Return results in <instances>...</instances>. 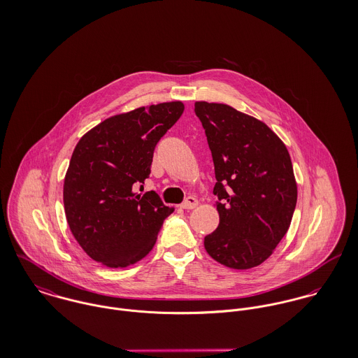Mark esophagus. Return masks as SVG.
<instances>
[{
	"label": "esophagus",
	"instance_id": "obj_1",
	"mask_svg": "<svg viewBox=\"0 0 358 358\" xmlns=\"http://www.w3.org/2000/svg\"><path fill=\"white\" fill-rule=\"evenodd\" d=\"M199 205V200L197 199H194V197H187L182 205H180V208H183V209H193V208H196Z\"/></svg>",
	"mask_w": 358,
	"mask_h": 358
}]
</instances>
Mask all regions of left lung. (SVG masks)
I'll use <instances>...</instances> for the list:
<instances>
[{
    "label": "left lung",
    "instance_id": "8db88e82",
    "mask_svg": "<svg viewBox=\"0 0 358 358\" xmlns=\"http://www.w3.org/2000/svg\"><path fill=\"white\" fill-rule=\"evenodd\" d=\"M194 111L212 153L219 212L205 250L230 268H252L289 229L298 199L291 157L264 122L231 106L196 102Z\"/></svg>",
    "mask_w": 358,
    "mask_h": 358
}]
</instances>
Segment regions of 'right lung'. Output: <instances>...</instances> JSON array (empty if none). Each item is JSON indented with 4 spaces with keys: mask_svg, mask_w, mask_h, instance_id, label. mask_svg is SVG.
<instances>
[{
    "mask_svg": "<svg viewBox=\"0 0 358 358\" xmlns=\"http://www.w3.org/2000/svg\"><path fill=\"white\" fill-rule=\"evenodd\" d=\"M183 110L182 102L139 107L104 120L77 143L63 186L66 219L85 254L103 266L143 259L173 212L153 190L135 189L149 178L157 143Z\"/></svg>",
    "mask_w": 358,
    "mask_h": 358,
    "instance_id": "1",
    "label": "right lung"
}]
</instances>
